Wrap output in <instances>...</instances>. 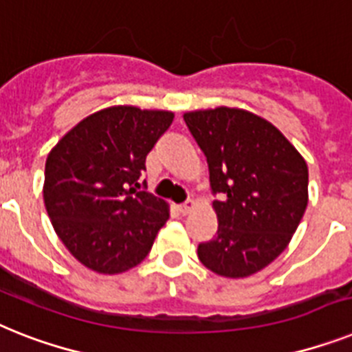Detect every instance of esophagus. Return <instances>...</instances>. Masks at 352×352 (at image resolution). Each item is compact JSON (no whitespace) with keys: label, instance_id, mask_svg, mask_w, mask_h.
Here are the masks:
<instances>
[{"label":"esophagus","instance_id":"34e87169","mask_svg":"<svg viewBox=\"0 0 352 352\" xmlns=\"http://www.w3.org/2000/svg\"><path fill=\"white\" fill-rule=\"evenodd\" d=\"M196 207V201H192V199H188V201L182 203V205H178V212L182 214V216H187L188 212L192 210V208Z\"/></svg>","mask_w":352,"mask_h":352}]
</instances>
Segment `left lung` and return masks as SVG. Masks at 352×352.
<instances>
[{"instance_id": "left-lung-1", "label": "left lung", "mask_w": 352, "mask_h": 352, "mask_svg": "<svg viewBox=\"0 0 352 352\" xmlns=\"http://www.w3.org/2000/svg\"><path fill=\"white\" fill-rule=\"evenodd\" d=\"M207 156L217 232L197 257L228 278L257 274L286 250L307 207V165L268 120L235 107L183 115Z\"/></svg>"}]
</instances>
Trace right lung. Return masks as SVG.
Returning a JSON list of instances; mask_svg holds the SVG:
<instances>
[{
	"instance_id": "right-lung-1",
	"label": "right lung",
	"mask_w": 352,
	"mask_h": 352,
	"mask_svg": "<svg viewBox=\"0 0 352 352\" xmlns=\"http://www.w3.org/2000/svg\"><path fill=\"white\" fill-rule=\"evenodd\" d=\"M173 120L170 111L113 106L78 122L50 151L46 212L59 239L86 268L122 274L153 248L169 208L138 178Z\"/></svg>"
}]
</instances>
